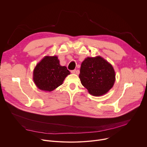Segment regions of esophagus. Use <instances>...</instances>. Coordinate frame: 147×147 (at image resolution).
I'll use <instances>...</instances> for the list:
<instances>
[{
  "label": "esophagus",
  "instance_id": "esophagus-1",
  "mask_svg": "<svg viewBox=\"0 0 147 147\" xmlns=\"http://www.w3.org/2000/svg\"><path fill=\"white\" fill-rule=\"evenodd\" d=\"M76 72H77L76 70H71V73H73V74L76 73Z\"/></svg>",
  "mask_w": 147,
  "mask_h": 147
}]
</instances>
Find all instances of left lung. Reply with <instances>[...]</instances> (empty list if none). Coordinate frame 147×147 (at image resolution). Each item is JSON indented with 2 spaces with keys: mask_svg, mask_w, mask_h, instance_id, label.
Returning a JSON list of instances; mask_svg holds the SVG:
<instances>
[{
  "mask_svg": "<svg viewBox=\"0 0 147 147\" xmlns=\"http://www.w3.org/2000/svg\"><path fill=\"white\" fill-rule=\"evenodd\" d=\"M115 76L112 65L100 56L86 58L82 62L79 74L82 85L95 96L107 94L113 87Z\"/></svg>",
  "mask_w": 147,
  "mask_h": 147,
  "instance_id": "obj_1",
  "label": "left lung"
}]
</instances>
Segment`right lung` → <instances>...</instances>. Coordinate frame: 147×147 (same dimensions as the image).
I'll return each instance as SVG.
<instances>
[{
    "label": "right lung",
    "instance_id": "right-lung-1",
    "mask_svg": "<svg viewBox=\"0 0 147 147\" xmlns=\"http://www.w3.org/2000/svg\"><path fill=\"white\" fill-rule=\"evenodd\" d=\"M59 63L57 56H45L36 65L33 71V80L38 89L51 92L62 84L70 72Z\"/></svg>",
    "mask_w": 147,
    "mask_h": 147
}]
</instances>
